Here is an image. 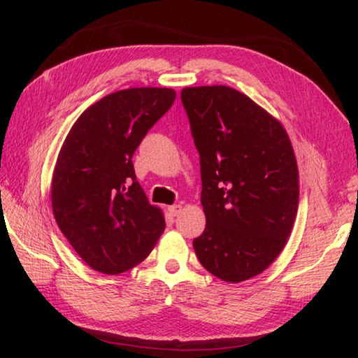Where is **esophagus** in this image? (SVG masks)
I'll return each mask as SVG.
<instances>
[{
  "mask_svg": "<svg viewBox=\"0 0 358 358\" xmlns=\"http://www.w3.org/2000/svg\"><path fill=\"white\" fill-rule=\"evenodd\" d=\"M181 209H183V208H181L180 204H175V206H169V208H167V210H169V214H171L172 217H177V215L180 214V212H181Z\"/></svg>",
  "mask_w": 358,
  "mask_h": 358,
  "instance_id": "1",
  "label": "esophagus"
}]
</instances>
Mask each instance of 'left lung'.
I'll return each instance as SVG.
<instances>
[{
	"instance_id": "8db88e82",
	"label": "left lung",
	"mask_w": 358,
	"mask_h": 358,
	"mask_svg": "<svg viewBox=\"0 0 358 358\" xmlns=\"http://www.w3.org/2000/svg\"><path fill=\"white\" fill-rule=\"evenodd\" d=\"M200 154L206 227L195 254L212 275L240 283L285 249L299 208V167L283 124L229 86L181 90Z\"/></svg>"
}]
</instances>
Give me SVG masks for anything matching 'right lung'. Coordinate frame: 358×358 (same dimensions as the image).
I'll return each mask as SVG.
<instances>
[{
    "mask_svg": "<svg viewBox=\"0 0 358 358\" xmlns=\"http://www.w3.org/2000/svg\"><path fill=\"white\" fill-rule=\"evenodd\" d=\"M169 87L106 95L67 134L52 175L59 231L94 271L115 275L146 258L164 231L163 210L136 181L132 157L175 100Z\"/></svg>",
    "mask_w": 358,
    "mask_h": 358,
    "instance_id": "add662e5",
    "label": "right lung"
}]
</instances>
